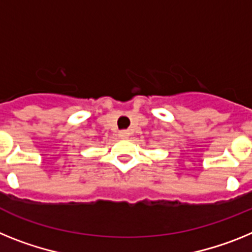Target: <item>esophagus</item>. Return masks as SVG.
Wrapping results in <instances>:
<instances>
[{"label":"esophagus","mask_w":252,"mask_h":252,"mask_svg":"<svg viewBox=\"0 0 252 252\" xmlns=\"http://www.w3.org/2000/svg\"><path fill=\"white\" fill-rule=\"evenodd\" d=\"M119 137H122V138H128L129 132L128 130H122V132H119Z\"/></svg>","instance_id":"obj_1"}]
</instances>
